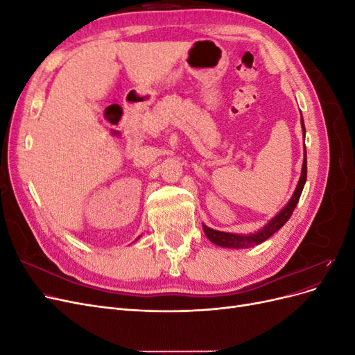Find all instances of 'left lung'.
I'll list each match as a JSON object with an SVG mask.
<instances>
[{
  "instance_id": "1",
  "label": "left lung",
  "mask_w": 355,
  "mask_h": 355,
  "mask_svg": "<svg viewBox=\"0 0 355 355\" xmlns=\"http://www.w3.org/2000/svg\"><path fill=\"white\" fill-rule=\"evenodd\" d=\"M300 124H302V133H304V137H305L304 120H300ZM305 182H306V149H305V158H304V164H302V173H300L297 187L293 192L292 198H290V201L286 204L284 209L280 213H278L275 218H272L270 222H268L261 231H257L254 234L240 235V234L216 231V230H211V228L206 227V225H202L204 234L207 235V239L211 243H214L216 245H220V247H230V249H247V247H253L254 244L263 243L265 240L270 239L274 232L280 230L283 225L290 219V216H292V213H293L296 204L300 198V194H302Z\"/></svg>"
}]
</instances>
